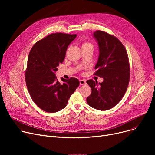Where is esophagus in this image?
Here are the masks:
<instances>
[{
  "label": "esophagus",
  "instance_id": "esophagus-1",
  "mask_svg": "<svg viewBox=\"0 0 155 155\" xmlns=\"http://www.w3.org/2000/svg\"><path fill=\"white\" fill-rule=\"evenodd\" d=\"M80 84L81 85H85L86 84V81L85 80H80Z\"/></svg>",
  "mask_w": 155,
  "mask_h": 155
}]
</instances>
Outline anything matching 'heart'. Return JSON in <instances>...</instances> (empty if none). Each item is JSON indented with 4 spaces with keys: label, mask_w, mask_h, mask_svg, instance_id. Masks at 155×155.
Instances as JSON below:
<instances>
[{
    "label": "heart",
    "mask_w": 155,
    "mask_h": 155,
    "mask_svg": "<svg viewBox=\"0 0 155 155\" xmlns=\"http://www.w3.org/2000/svg\"><path fill=\"white\" fill-rule=\"evenodd\" d=\"M92 46V44L90 43H88V42H84L83 44H82V47H85V46Z\"/></svg>",
    "instance_id": "b5f03b06"
}]
</instances>
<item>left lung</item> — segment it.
I'll return each mask as SVG.
<instances>
[{
  "instance_id": "left-lung-1",
  "label": "left lung",
  "mask_w": 155,
  "mask_h": 155,
  "mask_svg": "<svg viewBox=\"0 0 155 155\" xmlns=\"http://www.w3.org/2000/svg\"><path fill=\"white\" fill-rule=\"evenodd\" d=\"M94 36L99 47L94 75L104 81L99 84L92 79L87 81L92 89L87 102L95 109L106 110L116 105L127 91L130 78L129 58L124 46L114 36L98 30Z\"/></svg>"
}]
</instances>
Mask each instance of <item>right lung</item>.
<instances>
[{
	"instance_id": "add662e5",
	"label": "right lung",
	"mask_w": 155,
	"mask_h": 155,
	"mask_svg": "<svg viewBox=\"0 0 155 155\" xmlns=\"http://www.w3.org/2000/svg\"><path fill=\"white\" fill-rule=\"evenodd\" d=\"M76 36V34L62 32L50 34L36 42L29 52L26 84L32 101L44 111L56 112L64 108L79 86V80L75 78H61L60 83L54 74Z\"/></svg>"
}]
</instances>
